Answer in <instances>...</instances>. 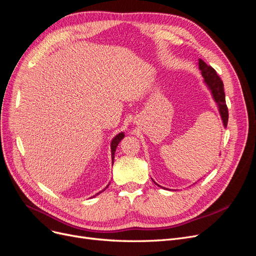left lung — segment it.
<instances>
[{
	"label": "left lung",
	"mask_w": 256,
	"mask_h": 256,
	"mask_svg": "<svg viewBox=\"0 0 256 256\" xmlns=\"http://www.w3.org/2000/svg\"><path fill=\"white\" fill-rule=\"evenodd\" d=\"M198 68L200 70V74L203 76L205 84L207 85V88L212 92L214 100L216 102V104H218V109L222 118L223 126L224 128H226L228 120V106L226 102V94H224V90H223V82L219 78V76L216 74L214 69L210 66H208L205 62L200 58L198 60Z\"/></svg>",
	"instance_id": "1"
}]
</instances>
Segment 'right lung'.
<instances>
[{
    "instance_id": "add662e5",
    "label": "right lung",
    "mask_w": 256,
    "mask_h": 256,
    "mask_svg": "<svg viewBox=\"0 0 256 256\" xmlns=\"http://www.w3.org/2000/svg\"><path fill=\"white\" fill-rule=\"evenodd\" d=\"M124 136H125V134H124V132H120V134H118V136H115L113 138V140H112V142H111V156H112V162H114V154H115L116 147H118V143L122 140ZM108 186H109V184H108ZM108 186H106V187H108ZM99 193H102V192H99ZM99 193H97V194H99Z\"/></svg>"
}]
</instances>
